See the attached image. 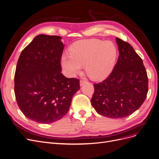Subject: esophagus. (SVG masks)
Segmentation results:
<instances>
[{
    "label": "esophagus",
    "instance_id": "obj_1",
    "mask_svg": "<svg viewBox=\"0 0 159 159\" xmlns=\"http://www.w3.org/2000/svg\"><path fill=\"white\" fill-rule=\"evenodd\" d=\"M87 81H86V80H80V86H82L83 85H84L85 84H86Z\"/></svg>",
    "mask_w": 159,
    "mask_h": 159
}]
</instances>
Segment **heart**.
I'll use <instances>...</instances> for the list:
<instances>
[{"instance_id":"obj_1","label":"heart","mask_w":159,"mask_h":159,"mask_svg":"<svg viewBox=\"0 0 159 159\" xmlns=\"http://www.w3.org/2000/svg\"><path fill=\"white\" fill-rule=\"evenodd\" d=\"M117 49L114 43L98 39L81 41L71 48V54H63L61 64L65 74L74 76L85 65L89 76L99 80L108 76L114 68Z\"/></svg>"}]
</instances>
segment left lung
<instances>
[{"label": "left lung", "instance_id": "8db88e82", "mask_svg": "<svg viewBox=\"0 0 159 159\" xmlns=\"http://www.w3.org/2000/svg\"><path fill=\"white\" fill-rule=\"evenodd\" d=\"M119 57L109 77L94 84L91 103L105 117L122 118L139 109L148 91V75L142 59L128 43L118 37Z\"/></svg>", "mask_w": 159, "mask_h": 159}]
</instances>
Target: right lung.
<instances>
[{
    "instance_id": "add662e5",
    "label": "right lung",
    "mask_w": 159,
    "mask_h": 159,
    "mask_svg": "<svg viewBox=\"0 0 159 159\" xmlns=\"http://www.w3.org/2000/svg\"><path fill=\"white\" fill-rule=\"evenodd\" d=\"M62 37L39 35L22 51L15 74L14 91L18 106L28 118L51 124L69 110L80 80L61 74Z\"/></svg>"
}]
</instances>
